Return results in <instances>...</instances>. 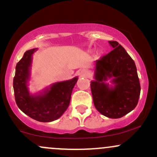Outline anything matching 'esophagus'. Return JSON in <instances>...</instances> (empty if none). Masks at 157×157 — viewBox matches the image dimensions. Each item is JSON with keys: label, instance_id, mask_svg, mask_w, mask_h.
<instances>
[{"label": "esophagus", "instance_id": "esophagus-1", "mask_svg": "<svg viewBox=\"0 0 157 157\" xmlns=\"http://www.w3.org/2000/svg\"><path fill=\"white\" fill-rule=\"evenodd\" d=\"M87 70H82V71H81V75H82V76H85V75H87Z\"/></svg>", "mask_w": 157, "mask_h": 157}]
</instances>
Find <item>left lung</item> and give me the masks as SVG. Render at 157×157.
Returning <instances> with one entry per match:
<instances>
[{"label":"left lung","instance_id":"1","mask_svg":"<svg viewBox=\"0 0 157 157\" xmlns=\"http://www.w3.org/2000/svg\"><path fill=\"white\" fill-rule=\"evenodd\" d=\"M108 42L113 50L96 61L95 80L91 81L90 88L98 111L119 119L136 106L141 87L134 61L117 41ZM109 79L113 86L106 83Z\"/></svg>","mask_w":157,"mask_h":157}]
</instances>
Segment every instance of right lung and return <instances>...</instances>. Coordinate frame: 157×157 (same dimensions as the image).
Instances as JSON below:
<instances>
[{"label":"right lung","instance_id":"right-lung-1","mask_svg":"<svg viewBox=\"0 0 157 157\" xmlns=\"http://www.w3.org/2000/svg\"><path fill=\"white\" fill-rule=\"evenodd\" d=\"M37 48L25 52L15 67L13 88L17 107L28 117L41 122H50L62 116L70 105L78 77L56 82L43 91L31 94L28 88L33 55Z\"/></svg>","mask_w":157,"mask_h":157}]
</instances>
